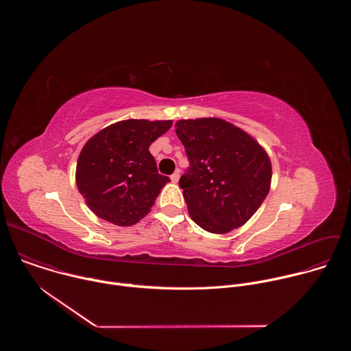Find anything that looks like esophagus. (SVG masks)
<instances>
[{"instance_id":"1","label":"esophagus","mask_w":351,"mask_h":351,"mask_svg":"<svg viewBox=\"0 0 351 351\" xmlns=\"http://www.w3.org/2000/svg\"><path fill=\"white\" fill-rule=\"evenodd\" d=\"M179 178H180V172H179V171H176L175 173H172V175H171V180H172L173 183H178Z\"/></svg>"}]
</instances>
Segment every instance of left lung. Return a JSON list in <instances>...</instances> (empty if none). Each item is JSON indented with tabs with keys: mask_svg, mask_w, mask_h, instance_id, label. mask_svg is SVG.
<instances>
[{
	"mask_svg": "<svg viewBox=\"0 0 351 351\" xmlns=\"http://www.w3.org/2000/svg\"><path fill=\"white\" fill-rule=\"evenodd\" d=\"M175 128L190 162L179 186L191 219L210 233L243 226L269 193L272 167L265 149L219 118L182 119Z\"/></svg>",
	"mask_w": 351,
	"mask_h": 351,
	"instance_id": "8db88e82",
	"label": "left lung"
}]
</instances>
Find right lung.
Masks as SVG:
<instances>
[{"instance_id": "add662e5", "label": "right lung", "mask_w": 351, "mask_h": 351, "mask_svg": "<svg viewBox=\"0 0 351 351\" xmlns=\"http://www.w3.org/2000/svg\"><path fill=\"white\" fill-rule=\"evenodd\" d=\"M171 126L172 121H121L84 144L76 165V184L97 217L130 226L149 213L169 178L158 173L148 147Z\"/></svg>"}]
</instances>
